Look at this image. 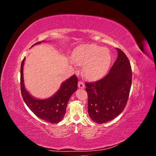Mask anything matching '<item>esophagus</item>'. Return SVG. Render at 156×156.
Listing matches in <instances>:
<instances>
[{
  "label": "esophagus",
  "mask_w": 156,
  "mask_h": 156,
  "mask_svg": "<svg viewBox=\"0 0 156 156\" xmlns=\"http://www.w3.org/2000/svg\"><path fill=\"white\" fill-rule=\"evenodd\" d=\"M78 87H79V88H84V84L83 83V81H80L78 83Z\"/></svg>",
  "instance_id": "34e87169"
}]
</instances>
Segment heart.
<instances>
[{
  "mask_svg": "<svg viewBox=\"0 0 156 156\" xmlns=\"http://www.w3.org/2000/svg\"><path fill=\"white\" fill-rule=\"evenodd\" d=\"M72 57L75 63L83 66L84 77L90 81L102 77L107 72L111 62L109 50L95 44L77 47L73 52Z\"/></svg>",
  "mask_w": 156,
  "mask_h": 156,
  "instance_id": "b5f03b06",
  "label": "heart"
}]
</instances>
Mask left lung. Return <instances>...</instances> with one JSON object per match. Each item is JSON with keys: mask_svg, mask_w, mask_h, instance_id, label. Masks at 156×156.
I'll return each mask as SVG.
<instances>
[{"mask_svg": "<svg viewBox=\"0 0 156 156\" xmlns=\"http://www.w3.org/2000/svg\"><path fill=\"white\" fill-rule=\"evenodd\" d=\"M118 56L110 72L95 83H87L88 112L92 120L106 123L124 111L131 86L132 70L129 59L116 48Z\"/></svg>", "mask_w": 156, "mask_h": 156, "instance_id": "left-lung-1", "label": "left lung"}]
</instances>
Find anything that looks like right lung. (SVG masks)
Masks as SVG:
<instances>
[{
    "label": "right lung",
    "instance_id": "add662e5",
    "mask_svg": "<svg viewBox=\"0 0 156 156\" xmlns=\"http://www.w3.org/2000/svg\"><path fill=\"white\" fill-rule=\"evenodd\" d=\"M44 41L37 42L35 45L40 44ZM25 59L23 60L21 67V91L23 100L30 109L40 119L51 124L58 123L62 120L66 112V107L70 97L77 89L78 79L73 75L64 81L53 96L49 98L40 100L33 97L28 92L24 84L23 78V66Z\"/></svg>",
    "mask_w": 156,
    "mask_h": 156
}]
</instances>
